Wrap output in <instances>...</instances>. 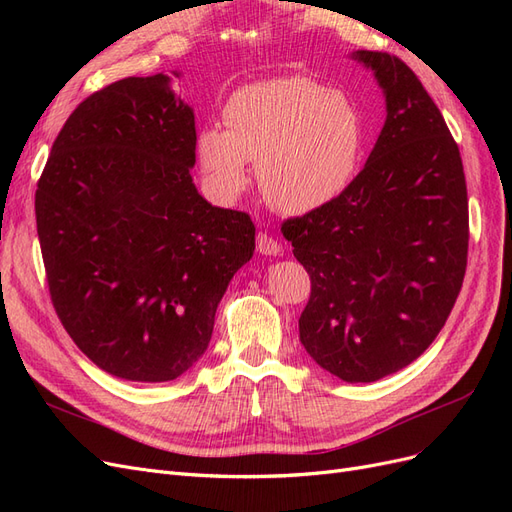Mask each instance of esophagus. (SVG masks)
<instances>
[{
	"label": "esophagus",
	"mask_w": 512,
	"mask_h": 512,
	"mask_svg": "<svg viewBox=\"0 0 512 512\" xmlns=\"http://www.w3.org/2000/svg\"><path fill=\"white\" fill-rule=\"evenodd\" d=\"M256 250L265 256H280L282 254V245L277 243L267 232H258L256 237Z\"/></svg>",
	"instance_id": "34e87169"
}]
</instances>
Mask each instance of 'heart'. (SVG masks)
I'll list each match as a JSON object with an SVG mask.
<instances>
[{
	"mask_svg": "<svg viewBox=\"0 0 512 512\" xmlns=\"http://www.w3.org/2000/svg\"><path fill=\"white\" fill-rule=\"evenodd\" d=\"M226 130L198 134V160L224 198L239 196L256 164L260 190L286 213H309L342 194L359 166L365 121L342 91L307 76L245 85L224 108Z\"/></svg>",
	"mask_w": 512,
	"mask_h": 512,
	"instance_id": "heart-1",
	"label": "heart"
}]
</instances>
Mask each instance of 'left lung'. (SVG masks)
<instances>
[{
    "instance_id": "left-lung-1",
    "label": "left lung",
    "mask_w": 512,
    "mask_h": 512,
    "mask_svg": "<svg viewBox=\"0 0 512 512\" xmlns=\"http://www.w3.org/2000/svg\"><path fill=\"white\" fill-rule=\"evenodd\" d=\"M352 59L384 91V128L348 188L282 232L312 280L299 318L307 354L346 382H376L418 359L451 314L468 265V190L418 76L389 53Z\"/></svg>"
}]
</instances>
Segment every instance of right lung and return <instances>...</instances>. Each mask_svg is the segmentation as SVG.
Wrapping results in <instances>:
<instances>
[{
    "mask_svg": "<svg viewBox=\"0 0 512 512\" xmlns=\"http://www.w3.org/2000/svg\"><path fill=\"white\" fill-rule=\"evenodd\" d=\"M194 164V111L166 74L106 85L55 138L36 190L46 282L64 329L106 374H185L254 254L250 215L207 203Z\"/></svg>",
    "mask_w": 512,
    "mask_h": 512,
    "instance_id": "add662e5",
    "label": "right lung"
}]
</instances>
